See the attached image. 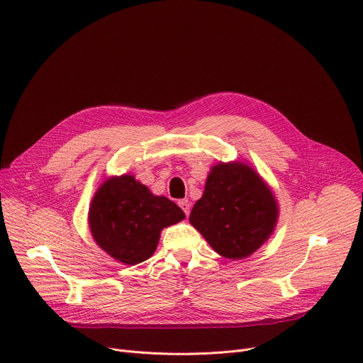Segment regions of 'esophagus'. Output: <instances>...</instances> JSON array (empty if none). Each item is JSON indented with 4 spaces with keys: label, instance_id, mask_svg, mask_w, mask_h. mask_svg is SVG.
Wrapping results in <instances>:
<instances>
[{
    "label": "esophagus",
    "instance_id": "esophagus-1",
    "mask_svg": "<svg viewBox=\"0 0 363 363\" xmlns=\"http://www.w3.org/2000/svg\"><path fill=\"white\" fill-rule=\"evenodd\" d=\"M179 207L184 210V213L188 216L189 214V208H191V204L188 200H181L179 201Z\"/></svg>",
    "mask_w": 363,
    "mask_h": 363
}]
</instances>
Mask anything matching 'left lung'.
Here are the masks:
<instances>
[{
    "mask_svg": "<svg viewBox=\"0 0 363 363\" xmlns=\"http://www.w3.org/2000/svg\"><path fill=\"white\" fill-rule=\"evenodd\" d=\"M279 203L270 185L242 160L211 166L201 199L189 214L208 245L223 258L252 255L273 235Z\"/></svg>",
    "mask_w": 363,
    "mask_h": 363,
    "instance_id": "1",
    "label": "left lung"
}]
</instances>
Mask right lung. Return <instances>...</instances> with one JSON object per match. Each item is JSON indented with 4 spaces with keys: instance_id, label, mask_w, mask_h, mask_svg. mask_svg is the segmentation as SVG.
<instances>
[{
    "instance_id": "add662e5",
    "label": "right lung",
    "mask_w": 363,
    "mask_h": 363,
    "mask_svg": "<svg viewBox=\"0 0 363 363\" xmlns=\"http://www.w3.org/2000/svg\"><path fill=\"white\" fill-rule=\"evenodd\" d=\"M184 219L185 213L174 201L155 196L130 174L105 179L94 192L87 216L94 242L127 265L149 259L160 232Z\"/></svg>"
}]
</instances>
